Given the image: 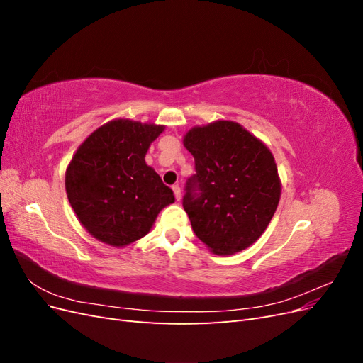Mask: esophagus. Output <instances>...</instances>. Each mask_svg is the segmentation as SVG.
Masks as SVG:
<instances>
[{"label": "esophagus", "mask_w": 363, "mask_h": 363, "mask_svg": "<svg viewBox=\"0 0 363 363\" xmlns=\"http://www.w3.org/2000/svg\"><path fill=\"white\" fill-rule=\"evenodd\" d=\"M172 191H174V194H175V199H177V201H180V200H182V189H180V186H179V184H174V186H172Z\"/></svg>", "instance_id": "1"}]
</instances>
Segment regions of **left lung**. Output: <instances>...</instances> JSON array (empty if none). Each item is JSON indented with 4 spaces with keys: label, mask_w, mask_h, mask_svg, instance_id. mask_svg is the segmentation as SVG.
<instances>
[{
    "label": "left lung",
    "mask_w": 363,
    "mask_h": 363,
    "mask_svg": "<svg viewBox=\"0 0 363 363\" xmlns=\"http://www.w3.org/2000/svg\"><path fill=\"white\" fill-rule=\"evenodd\" d=\"M183 145L195 159L196 174L183 199L195 235L218 256L255 244L271 223L281 195L271 150L227 119L192 127Z\"/></svg>",
    "instance_id": "1"
}]
</instances>
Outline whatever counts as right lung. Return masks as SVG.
Instances as JSON below:
<instances>
[{
  "mask_svg": "<svg viewBox=\"0 0 363 363\" xmlns=\"http://www.w3.org/2000/svg\"><path fill=\"white\" fill-rule=\"evenodd\" d=\"M164 125L112 119L77 148L65 189L87 233L115 248L144 238L159 212L175 201L174 192L148 167L145 155Z\"/></svg>",
  "mask_w": 363,
  "mask_h": 363,
  "instance_id": "1",
  "label": "right lung"
}]
</instances>
